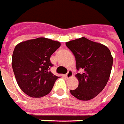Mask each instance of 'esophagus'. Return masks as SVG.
<instances>
[{
    "instance_id": "esophagus-1",
    "label": "esophagus",
    "mask_w": 124,
    "mask_h": 124,
    "mask_svg": "<svg viewBox=\"0 0 124 124\" xmlns=\"http://www.w3.org/2000/svg\"><path fill=\"white\" fill-rule=\"evenodd\" d=\"M72 75H73L72 71L71 70H68V72H67V74L65 75V77H66V78H70L72 77Z\"/></svg>"
}]
</instances>
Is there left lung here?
<instances>
[{"label":"left lung","mask_w":124,"mask_h":124,"mask_svg":"<svg viewBox=\"0 0 124 124\" xmlns=\"http://www.w3.org/2000/svg\"><path fill=\"white\" fill-rule=\"evenodd\" d=\"M73 53L79 81L78 87L70 93L81 101H89L98 96L108 82L112 68L113 57L108 48L101 43L82 37L65 43Z\"/></svg>","instance_id":"obj_1"}]
</instances>
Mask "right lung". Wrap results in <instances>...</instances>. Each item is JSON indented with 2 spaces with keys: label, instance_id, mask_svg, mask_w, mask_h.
I'll return each mask as SVG.
<instances>
[{
  "label": "right lung",
  "instance_id": "add662e5",
  "mask_svg": "<svg viewBox=\"0 0 124 124\" xmlns=\"http://www.w3.org/2000/svg\"><path fill=\"white\" fill-rule=\"evenodd\" d=\"M58 41L38 38L22 42L14 49L12 66L20 89L32 98L47 95L59 77L50 71V57L59 46Z\"/></svg>",
  "mask_w": 124,
  "mask_h": 124
}]
</instances>
